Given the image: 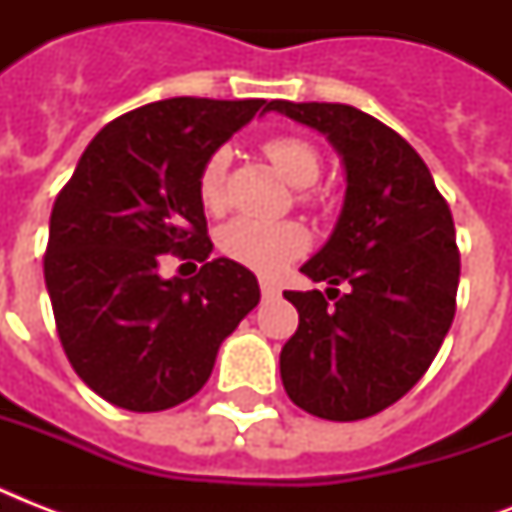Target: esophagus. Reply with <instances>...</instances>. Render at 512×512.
I'll use <instances>...</instances> for the list:
<instances>
[{
	"mask_svg": "<svg viewBox=\"0 0 512 512\" xmlns=\"http://www.w3.org/2000/svg\"><path fill=\"white\" fill-rule=\"evenodd\" d=\"M260 292H263V297H273L279 295V287L273 284V281H260Z\"/></svg>",
	"mask_w": 512,
	"mask_h": 512,
	"instance_id": "obj_1",
	"label": "esophagus"
}]
</instances>
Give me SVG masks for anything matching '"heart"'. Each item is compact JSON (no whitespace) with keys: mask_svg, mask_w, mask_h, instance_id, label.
I'll list each match as a JSON object with an SVG mask.
<instances>
[{"mask_svg":"<svg viewBox=\"0 0 512 512\" xmlns=\"http://www.w3.org/2000/svg\"><path fill=\"white\" fill-rule=\"evenodd\" d=\"M265 156L273 167L287 177L292 185L316 183L321 175L319 148L295 135H279L265 140ZM225 170H228V151L220 148L201 164L199 170V199L207 209L223 207ZM217 244L225 257L233 263L252 268L263 276H276L287 268L295 257H300L308 247V236L297 223H271V220H255V217H233L217 233Z\"/></svg>","mask_w":512,"mask_h":512,"instance_id":"b5f03b06","label":"heart"}]
</instances>
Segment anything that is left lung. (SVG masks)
<instances>
[{
	"label": "left lung",
	"mask_w": 512,
	"mask_h": 512,
	"mask_svg": "<svg viewBox=\"0 0 512 512\" xmlns=\"http://www.w3.org/2000/svg\"><path fill=\"white\" fill-rule=\"evenodd\" d=\"M268 111L321 132L345 167L335 231L300 268L327 281V295L284 292L300 327L281 348V382L321 420H364L417 385L452 327L460 284L452 212L420 154L374 116L289 100H271Z\"/></svg>",
	"instance_id": "obj_1"
}]
</instances>
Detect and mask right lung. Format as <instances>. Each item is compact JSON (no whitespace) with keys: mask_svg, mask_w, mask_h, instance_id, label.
I'll list each match as a JSON object with an SVG mask.
<instances>
[{"mask_svg":"<svg viewBox=\"0 0 512 512\" xmlns=\"http://www.w3.org/2000/svg\"><path fill=\"white\" fill-rule=\"evenodd\" d=\"M265 100L170 98L92 138L50 215L44 284L68 361L108 404L162 412L196 396L260 303L255 273L212 255L199 170ZM162 254L204 259L164 280Z\"/></svg>","mask_w":512,"mask_h":512,"instance_id":"add662e5","label":"right lung"}]
</instances>
